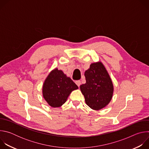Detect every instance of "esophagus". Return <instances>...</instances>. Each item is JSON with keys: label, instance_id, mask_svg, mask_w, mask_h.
Returning <instances> with one entry per match:
<instances>
[{"label": "esophagus", "instance_id": "34e87169", "mask_svg": "<svg viewBox=\"0 0 149 149\" xmlns=\"http://www.w3.org/2000/svg\"><path fill=\"white\" fill-rule=\"evenodd\" d=\"M75 84L77 85L78 87H79V86H80V85L81 84V81H80V80L76 81H75Z\"/></svg>", "mask_w": 149, "mask_h": 149}]
</instances>
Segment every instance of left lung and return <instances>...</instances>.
I'll use <instances>...</instances> for the list:
<instances>
[{"label":"left lung","instance_id":"8db88e82","mask_svg":"<svg viewBox=\"0 0 149 149\" xmlns=\"http://www.w3.org/2000/svg\"><path fill=\"white\" fill-rule=\"evenodd\" d=\"M86 83L80 86L87 105L99 110L108 105L113 94L112 81L101 62L93 63L84 73Z\"/></svg>","mask_w":149,"mask_h":149}]
</instances>
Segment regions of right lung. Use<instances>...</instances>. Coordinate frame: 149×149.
Listing matches in <instances>:
<instances>
[{"instance_id": "obj_1", "label": "right lung", "mask_w": 149, "mask_h": 149, "mask_svg": "<svg viewBox=\"0 0 149 149\" xmlns=\"http://www.w3.org/2000/svg\"><path fill=\"white\" fill-rule=\"evenodd\" d=\"M78 87L61 70L55 68L46 78L42 88L43 96L52 107H59L64 104L70 93Z\"/></svg>"}]
</instances>
